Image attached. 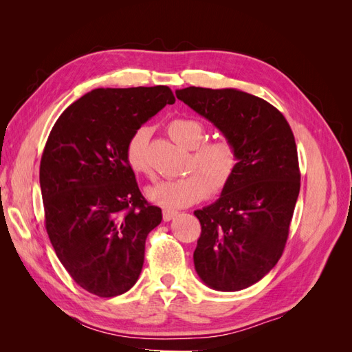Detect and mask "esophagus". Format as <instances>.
<instances>
[{"label":"esophagus","instance_id":"esophagus-1","mask_svg":"<svg viewBox=\"0 0 352 352\" xmlns=\"http://www.w3.org/2000/svg\"><path fill=\"white\" fill-rule=\"evenodd\" d=\"M177 214H179V212L175 211V210H163V220L170 221L172 219H175Z\"/></svg>","mask_w":352,"mask_h":352}]
</instances>
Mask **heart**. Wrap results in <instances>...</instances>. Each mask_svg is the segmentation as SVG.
<instances>
[{"mask_svg":"<svg viewBox=\"0 0 352 352\" xmlns=\"http://www.w3.org/2000/svg\"><path fill=\"white\" fill-rule=\"evenodd\" d=\"M173 140L190 148L189 173L184 177L160 180L146 188V197L154 204L166 208H182L192 206L210 192H220L232 180L238 168V150L229 138L206 140V127L189 117H176L167 126ZM151 129L140 126L129 135L124 144V160L135 173L151 172L148 160V144Z\"/></svg>","mask_w":352,"mask_h":352,"instance_id":"b5f03b06","label":"heart"}]
</instances>
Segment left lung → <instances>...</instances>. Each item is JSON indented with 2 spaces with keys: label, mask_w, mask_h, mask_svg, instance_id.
<instances>
[{
  "label": "left lung",
  "mask_w": 352,
  "mask_h": 352,
  "mask_svg": "<svg viewBox=\"0 0 352 352\" xmlns=\"http://www.w3.org/2000/svg\"><path fill=\"white\" fill-rule=\"evenodd\" d=\"M176 97L235 144L238 168L220 198L194 214L201 280L233 292L257 283L282 257L300 194L295 138L283 114L238 89L189 87Z\"/></svg>",
  "instance_id": "1"
}]
</instances>
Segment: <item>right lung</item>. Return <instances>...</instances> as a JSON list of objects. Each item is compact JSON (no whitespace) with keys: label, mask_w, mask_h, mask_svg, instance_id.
<instances>
[{"label":"right lung","mask_w":352,"mask_h":352,"mask_svg":"<svg viewBox=\"0 0 352 352\" xmlns=\"http://www.w3.org/2000/svg\"><path fill=\"white\" fill-rule=\"evenodd\" d=\"M175 101L163 85L98 88L50 132L39 167L45 229L72 279L94 295H122L140 278L146 236L163 216L138 188L124 144Z\"/></svg>","instance_id":"add662e5"}]
</instances>
